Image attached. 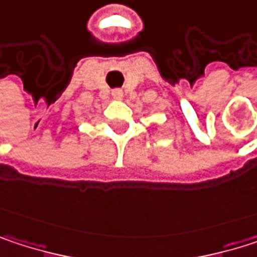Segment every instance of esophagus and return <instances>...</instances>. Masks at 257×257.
<instances>
[{
    "mask_svg": "<svg viewBox=\"0 0 257 257\" xmlns=\"http://www.w3.org/2000/svg\"><path fill=\"white\" fill-rule=\"evenodd\" d=\"M113 98H114V99H122V98H123V92H122L120 89L113 90Z\"/></svg>",
    "mask_w": 257,
    "mask_h": 257,
    "instance_id": "esophagus-1",
    "label": "esophagus"
}]
</instances>
